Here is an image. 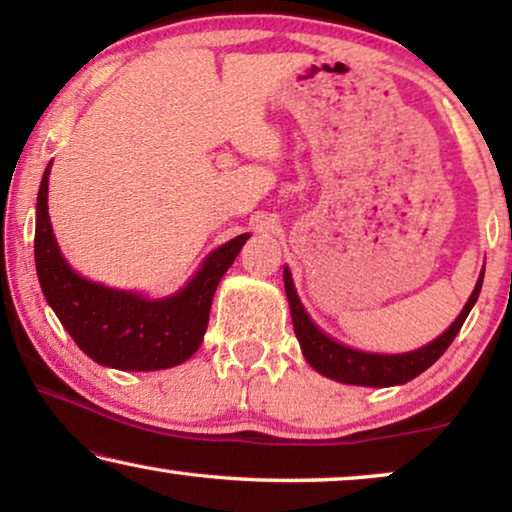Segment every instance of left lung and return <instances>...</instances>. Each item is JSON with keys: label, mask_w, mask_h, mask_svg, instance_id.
<instances>
[{"label": "left lung", "mask_w": 512, "mask_h": 512, "mask_svg": "<svg viewBox=\"0 0 512 512\" xmlns=\"http://www.w3.org/2000/svg\"><path fill=\"white\" fill-rule=\"evenodd\" d=\"M482 277H485V270L480 272L478 284H475L471 298H468L459 317L454 319V324L440 338L408 354H368L340 345V342L328 338L321 328L314 326L310 314L305 312L303 303H300L289 268H284V289L286 298H289L293 331H296L300 349H303L307 363L317 373L345 384H359V387H394V384L410 382L412 377L424 373L426 368L433 366L445 354V349L457 338L468 312L473 310L475 300L480 296Z\"/></svg>", "instance_id": "obj_1"}]
</instances>
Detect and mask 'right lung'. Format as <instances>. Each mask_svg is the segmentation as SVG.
<instances>
[{"mask_svg":"<svg viewBox=\"0 0 512 512\" xmlns=\"http://www.w3.org/2000/svg\"><path fill=\"white\" fill-rule=\"evenodd\" d=\"M48 174L51 163L37 195L34 261L46 303L76 345L93 361L118 370H163L191 359L205 338L216 286L249 235L214 249L191 282L167 298L109 289L74 272L60 254L48 216Z\"/></svg>","mask_w":512,"mask_h":512,"instance_id":"1","label":"right lung"}]
</instances>
